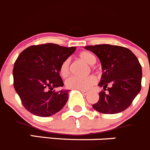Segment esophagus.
I'll use <instances>...</instances> for the list:
<instances>
[{
    "mask_svg": "<svg viewBox=\"0 0 150 150\" xmlns=\"http://www.w3.org/2000/svg\"><path fill=\"white\" fill-rule=\"evenodd\" d=\"M79 90L81 92V93H82L83 95H84V96H86V95L88 94V92L86 91V90Z\"/></svg>",
    "mask_w": 150,
    "mask_h": 150,
    "instance_id": "34e87169",
    "label": "esophagus"
}]
</instances>
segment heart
<instances>
[{"instance_id":"1","label":"heart","mask_w":150,"mask_h":150,"mask_svg":"<svg viewBox=\"0 0 150 150\" xmlns=\"http://www.w3.org/2000/svg\"><path fill=\"white\" fill-rule=\"evenodd\" d=\"M79 57L84 63L89 65H93L96 63V57L89 52L83 51L79 54ZM69 64L70 61L69 59H66L62 62L59 68V74L62 77H66L69 74ZM96 79L93 76H88L86 77H78L72 76L66 81V87L69 89L75 90H88L93 84H96Z\"/></svg>"}]
</instances>
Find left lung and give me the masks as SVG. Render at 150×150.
<instances>
[{"label":"left lung","instance_id":"left-lung-1","mask_svg":"<svg viewBox=\"0 0 150 150\" xmlns=\"http://www.w3.org/2000/svg\"><path fill=\"white\" fill-rule=\"evenodd\" d=\"M100 60L103 74L98 85L109 91L99 93V100L93 105L103 114H117L125 110L142 88V66L136 56L125 47L110 44L87 46Z\"/></svg>","mask_w":150,"mask_h":150}]
</instances>
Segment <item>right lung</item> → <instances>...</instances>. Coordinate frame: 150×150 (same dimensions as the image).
I'll list each match as a JSON object with an SVG mask.
<instances>
[{"mask_svg": "<svg viewBox=\"0 0 150 150\" xmlns=\"http://www.w3.org/2000/svg\"><path fill=\"white\" fill-rule=\"evenodd\" d=\"M75 50L74 47L45 44L30 46L20 53L13 69L14 87L28 112L50 117L63 109L69 91L54 89L63 86L59 68Z\"/></svg>", "mask_w": 150, "mask_h": 150, "instance_id": "right-lung-1", "label": "right lung"}]
</instances>
